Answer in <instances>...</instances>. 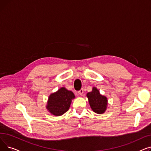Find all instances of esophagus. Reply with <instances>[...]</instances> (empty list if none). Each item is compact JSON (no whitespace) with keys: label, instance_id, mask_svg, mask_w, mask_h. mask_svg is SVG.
<instances>
[{"label":"esophagus","instance_id":"esophagus-1","mask_svg":"<svg viewBox=\"0 0 151 151\" xmlns=\"http://www.w3.org/2000/svg\"><path fill=\"white\" fill-rule=\"evenodd\" d=\"M83 91H84L83 89H81L80 91H78V93L80 94V95H81H81L83 93Z\"/></svg>","mask_w":151,"mask_h":151}]
</instances>
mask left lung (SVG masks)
<instances>
[{
  "instance_id": "1",
  "label": "left lung",
  "mask_w": 151,
  "mask_h": 151,
  "mask_svg": "<svg viewBox=\"0 0 151 151\" xmlns=\"http://www.w3.org/2000/svg\"><path fill=\"white\" fill-rule=\"evenodd\" d=\"M89 105L93 111L97 114L104 113L107 108L108 100L105 96L100 93L96 88H93L91 92L87 93Z\"/></svg>"
}]
</instances>
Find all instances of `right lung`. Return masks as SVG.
<instances>
[{
  "mask_svg": "<svg viewBox=\"0 0 151 151\" xmlns=\"http://www.w3.org/2000/svg\"><path fill=\"white\" fill-rule=\"evenodd\" d=\"M74 93L65 88H61L57 92L51 93L47 100L46 109L53 115L60 116L69 109Z\"/></svg>",
  "mask_w": 151,
  "mask_h": 151,
  "instance_id": "add662e5",
  "label": "right lung"
}]
</instances>
